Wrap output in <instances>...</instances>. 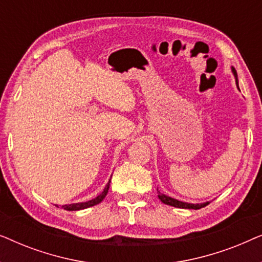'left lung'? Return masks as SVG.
I'll list each match as a JSON object with an SVG mask.
<instances>
[{"mask_svg": "<svg viewBox=\"0 0 262 262\" xmlns=\"http://www.w3.org/2000/svg\"><path fill=\"white\" fill-rule=\"evenodd\" d=\"M231 70H232V74H234V76L236 78V84H237L238 87V82H237V73H236L235 68L231 67ZM157 194H159V198L161 202L163 204H167V205H170V206H174V207H179V209H193V210H199L202 209V207H205L207 204H210L209 202L206 203H203V204H191V203H185V202H180V200H177L174 198H170V196H168L166 194H162L159 189H157Z\"/></svg>", "mask_w": 262, "mask_h": 262, "instance_id": "8db88e82", "label": "left lung"}]
</instances>
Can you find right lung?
Masks as SVG:
<instances>
[{
    "mask_svg": "<svg viewBox=\"0 0 262 262\" xmlns=\"http://www.w3.org/2000/svg\"><path fill=\"white\" fill-rule=\"evenodd\" d=\"M110 182L106 185L105 189H103L101 194H99L96 198L89 200V202H85V203H76V204H69V205H63L62 209L67 210V211H78V210H83V209H87V207H91V206H94L96 204L101 203L103 199H105V196L107 193H108V188H110Z\"/></svg>",
    "mask_w": 262,
    "mask_h": 262,
    "instance_id": "add662e5",
    "label": "right lung"
}]
</instances>
